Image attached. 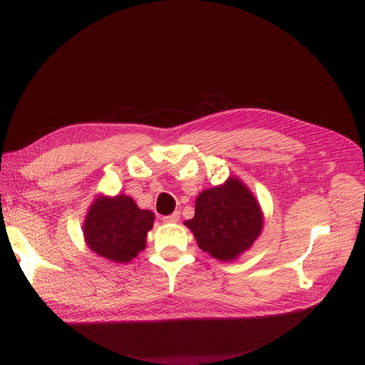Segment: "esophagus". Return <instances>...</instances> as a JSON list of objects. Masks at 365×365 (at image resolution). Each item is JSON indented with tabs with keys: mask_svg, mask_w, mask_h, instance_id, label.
<instances>
[{
	"mask_svg": "<svg viewBox=\"0 0 365 365\" xmlns=\"http://www.w3.org/2000/svg\"><path fill=\"white\" fill-rule=\"evenodd\" d=\"M179 219H180V213L179 212H175V213L170 215V216H164L163 217L164 223H178Z\"/></svg>",
	"mask_w": 365,
	"mask_h": 365,
	"instance_id": "34e87169",
	"label": "esophagus"
}]
</instances>
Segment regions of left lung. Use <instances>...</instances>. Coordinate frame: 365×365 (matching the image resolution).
<instances>
[{"label":"left lung","instance_id":"obj_1","mask_svg":"<svg viewBox=\"0 0 365 365\" xmlns=\"http://www.w3.org/2000/svg\"><path fill=\"white\" fill-rule=\"evenodd\" d=\"M263 212L248 186L231 176L204 189L195 200V216L185 226L202 252L222 262L237 260L250 250L263 229Z\"/></svg>","mask_w":365,"mask_h":365}]
</instances>
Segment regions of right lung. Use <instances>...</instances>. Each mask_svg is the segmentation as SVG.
<instances>
[{"mask_svg": "<svg viewBox=\"0 0 365 365\" xmlns=\"http://www.w3.org/2000/svg\"><path fill=\"white\" fill-rule=\"evenodd\" d=\"M153 220L155 215L139 208L131 197L98 195L84 219V240L98 256L112 263H127L145 250Z\"/></svg>", "mask_w": 365, "mask_h": 365, "instance_id": "add662e5", "label": "right lung"}]
</instances>
